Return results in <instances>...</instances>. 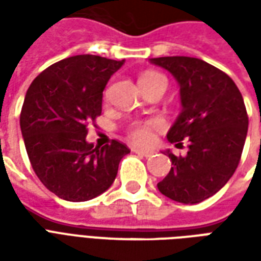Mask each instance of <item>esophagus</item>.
Returning a JSON list of instances; mask_svg holds the SVG:
<instances>
[{"instance_id":"1","label":"esophagus","mask_w":261,"mask_h":261,"mask_svg":"<svg viewBox=\"0 0 261 261\" xmlns=\"http://www.w3.org/2000/svg\"><path fill=\"white\" fill-rule=\"evenodd\" d=\"M133 152L138 153V155H141V156H145V158H149V156H152L153 155L152 151H147V149H138V148H133Z\"/></svg>"}]
</instances>
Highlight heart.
I'll list each match as a JSON object with an SVG mask.
<instances>
[{"label": "heart", "mask_w": 261, "mask_h": 261, "mask_svg": "<svg viewBox=\"0 0 261 261\" xmlns=\"http://www.w3.org/2000/svg\"><path fill=\"white\" fill-rule=\"evenodd\" d=\"M140 81H164L165 76L156 72H148L141 76ZM162 127V121L158 119L142 120V121H133L127 127V137L131 142L137 145H147L153 140V131Z\"/></svg>", "instance_id": "1"}]
</instances>
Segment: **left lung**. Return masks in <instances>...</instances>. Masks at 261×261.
<instances>
[{"mask_svg": "<svg viewBox=\"0 0 261 261\" xmlns=\"http://www.w3.org/2000/svg\"><path fill=\"white\" fill-rule=\"evenodd\" d=\"M151 63L168 69L180 86L181 112L168 140L187 141L186 156L166 151L172 169L159 192L183 204H197L221 190L235 173L247 134L246 108L230 76L194 57H158Z\"/></svg>", "mask_w": 261, "mask_h": 261, "instance_id": "left-lung-1", "label": "left lung"}]
</instances>
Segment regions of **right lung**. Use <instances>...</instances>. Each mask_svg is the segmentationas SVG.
Masks as SVG:
<instances>
[{
	"instance_id": "1",
	"label": "right lung",
	"mask_w": 261,
	"mask_h": 261,
	"mask_svg": "<svg viewBox=\"0 0 261 261\" xmlns=\"http://www.w3.org/2000/svg\"><path fill=\"white\" fill-rule=\"evenodd\" d=\"M124 60L81 54L54 63L26 92L20 131L37 177L67 201H88L113 185L123 142L105 147L86 142L88 123L102 113L103 89Z\"/></svg>"
}]
</instances>
